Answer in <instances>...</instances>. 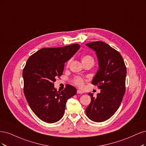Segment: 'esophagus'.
Masks as SVG:
<instances>
[{
  "label": "esophagus",
  "instance_id": "1",
  "mask_svg": "<svg viewBox=\"0 0 146 146\" xmlns=\"http://www.w3.org/2000/svg\"><path fill=\"white\" fill-rule=\"evenodd\" d=\"M84 92H82V91H81V90H77V93L78 94H82Z\"/></svg>",
  "mask_w": 146,
  "mask_h": 146
}]
</instances>
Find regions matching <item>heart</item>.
I'll return each mask as SVG.
<instances>
[{
    "label": "heart",
    "mask_w": 146,
    "mask_h": 146,
    "mask_svg": "<svg viewBox=\"0 0 146 146\" xmlns=\"http://www.w3.org/2000/svg\"><path fill=\"white\" fill-rule=\"evenodd\" d=\"M81 60H82V62L83 63V64L86 63V62H90V61H92V62H94L93 59V58L92 57V56H90V55H87V54L82 56ZM70 62H71V59H70L68 61V62H67V65H69ZM73 82H74L75 85H76L77 86H78L79 87H82L83 86H84V81H83V79L81 78L76 77V78L74 79Z\"/></svg>",
    "instance_id": "obj_1"
}]
</instances>
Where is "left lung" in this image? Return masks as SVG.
I'll list each match as a JSON object with an SVG mask.
<instances>
[{
  "mask_svg": "<svg viewBox=\"0 0 146 146\" xmlns=\"http://www.w3.org/2000/svg\"><path fill=\"white\" fill-rule=\"evenodd\" d=\"M86 45L96 53L99 70L92 83L101 90L96 98L88 93L91 102L86 113L89 119L100 123L109 119L119 108L125 91L127 70L121 54L109 45L97 41Z\"/></svg>",
  "mask_w": 146,
  "mask_h": 146,
  "instance_id": "left-lung-1",
  "label": "left lung"
}]
</instances>
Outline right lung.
Returning <instances> with one entry per match:
<instances>
[{
    "label": "right lung",
    "instance_id": "obj_1",
    "mask_svg": "<svg viewBox=\"0 0 146 146\" xmlns=\"http://www.w3.org/2000/svg\"><path fill=\"white\" fill-rule=\"evenodd\" d=\"M80 47L75 44L44 48L28 59L22 73L23 92L31 109L42 121L47 123L59 121L64 116L67 100L76 93V88L70 85L57 91L53 83L62 74L64 64Z\"/></svg>",
    "mask_w": 146,
    "mask_h": 146
}]
</instances>
